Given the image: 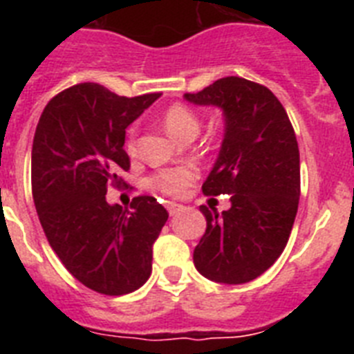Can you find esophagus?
Instances as JSON below:
<instances>
[{
	"instance_id": "esophagus-1",
	"label": "esophagus",
	"mask_w": 354,
	"mask_h": 354,
	"mask_svg": "<svg viewBox=\"0 0 354 354\" xmlns=\"http://www.w3.org/2000/svg\"><path fill=\"white\" fill-rule=\"evenodd\" d=\"M167 209H168V214L175 216V214H179V212L183 211V205H180V204H175V202H168Z\"/></svg>"
}]
</instances>
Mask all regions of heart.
Masks as SVG:
<instances>
[{
  "label": "heart",
  "instance_id": "heart-1",
  "mask_svg": "<svg viewBox=\"0 0 354 354\" xmlns=\"http://www.w3.org/2000/svg\"><path fill=\"white\" fill-rule=\"evenodd\" d=\"M162 124L165 129L177 140H184L189 134L198 133V118L195 117L192 109L183 104H174L162 115ZM134 140L133 136L127 142V147L133 149ZM196 179V170L193 167H177V168H165L159 170L150 177L149 184L156 187L158 192L165 195H180L193 180Z\"/></svg>",
  "mask_w": 354,
  "mask_h": 354
}]
</instances>
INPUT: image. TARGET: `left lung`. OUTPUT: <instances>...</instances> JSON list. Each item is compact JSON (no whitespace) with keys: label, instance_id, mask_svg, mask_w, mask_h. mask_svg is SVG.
<instances>
[{"label":"left lung","instance_id":"8db88e82","mask_svg":"<svg viewBox=\"0 0 354 354\" xmlns=\"http://www.w3.org/2000/svg\"><path fill=\"white\" fill-rule=\"evenodd\" d=\"M184 99L223 111L220 154L202 192L230 195V209L205 205L207 228L193 252L200 274L246 283L270 270L286 248L299 202V149L274 93L237 76L221 77Z\"/></svg>","mask_w":354,"mask_h":354}]
</instances>
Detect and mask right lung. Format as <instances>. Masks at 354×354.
Returning <instances> with one entry per match:
<instances>
[{"instance_id":"add662e5","label":"right lung","mask_w":354,"mask_h":354,"mask_svg":"<svg viewBox=\"0 0 354 354\" xmlns=\"http://www.w3.org/2000/svg\"><path fill=\"white\" fill-rule=\"evenodd\" d=\"M161 93L120 97L74 84L44 108L31 149V192L49 245L68 273L106 296L140 289L168 212L154 196L131 209L106 202L108 184L129 170L126 129Z\"/></svg>"}]
</instances>
